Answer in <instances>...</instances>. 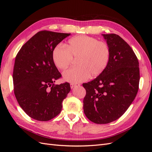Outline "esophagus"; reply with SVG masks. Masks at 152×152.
<instances>
[{"label":"esophagus","instance_id":"1","mask_svg":"<svg viewBox=\"0 0 152 152\" xmlns=\"http://www.w3.org/2000/svg\"><path fill=\"white\" fill-rule=\"evenodd\" d=\"M79 86V84H70V87L72 89H73V88H75V87H77V86Z\"/></svg>","mask_w":152,"mask_h":152}]
</instances>
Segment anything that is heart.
Returning <instances> with one entry per match:
<instances>
[{
  "mask_svg": "<svg viewBox=\"0 0 152 152\" xmlns=\"http://www.w3.org/2000/svg\"><path fill=\"white\" fill-rule=\"evenodd\" d=\"M78 58V66L63 73L64 80L77 84L91 77H97L107 67L110 58L108 45L103 41L87 35H78L70 39L68 44L58 45L53 53V62L58 69L64 70Z\"/></svg>",
  "mask_w": 152,
  "mask_h": 152,
  "instance_id": "heart-1",
  "label": "heart"
}]
</instances>
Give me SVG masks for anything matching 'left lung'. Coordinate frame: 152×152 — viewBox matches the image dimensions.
Listing matches in <instances>:
<instances>
[{"mask_svg": "<svg viewBox=\"0 0 152 152\" xmlns=\"http://www.w3.org/2000/svg\"><path fill=\"white\" fill-rule=\"evenodd\" d=\"M110 49L104 71L82 84L86 91L84 112L96 124L112 122L120 118L135 99L139 89V62L133 50L120 36L102 34Z\"/></svg>", "mask_w": 152, "mask_h": 152, "instance_id": "left-lung-1", "label": "left lung"}]
</instances>
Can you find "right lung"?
Wrapping results in <instances>:
<instances>
[{"mask_svg":"<svg viewBox=\"0 0 152 152\" xmlns=\"http://www.w3.org/2000/svg\"><path fill=\"white\" fill-rule=\"evenodd\" d=\"M70 35L39 31L16 55L12 75L15 95L21 108L35 120L48 121L57 116L70 91L68 82L54 85L61 75L53 59L54 48Z\"/></svg>","mask_w":152,"mask_h":152,"instance_id":"obj_1","label":"right lung"}]
</instances>
